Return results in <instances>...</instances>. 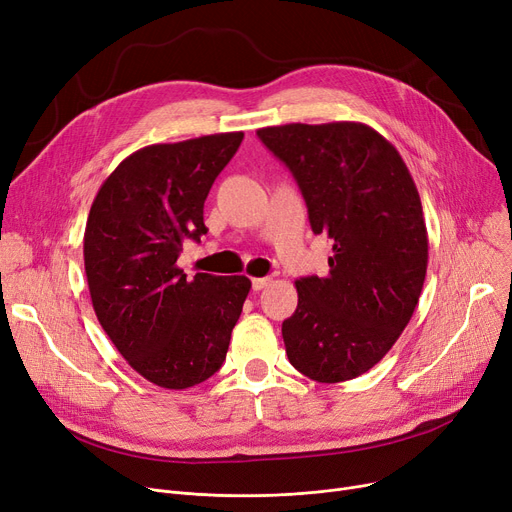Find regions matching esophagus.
Listing matches in <instances>:
<instances>
[{
	"mask_svg": "<svg viewBox=\"0 0 512 512\" xmlns=\"http://www.w3.org/2000/svg\"><path fill=\"white\" fill-rule=\"evenodd\" d=\"M272 284V278H253V290H263Z\"/></svg>",
	"mask_w": 512,
	"mask_h": 512,
	"instance_id": "obj_1",
	"label": "esophagus"
}]
</instances>
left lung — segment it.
<instances>
[{"mask_svg":"<svg viewBox=\"0 0 512 512\" xmlns=\"http://www.w3.org/2000/svg\"><path fill=\"white\" fill-rule=\"evenodd\" d=\"M257 137L297 180L315 234L332 238L326 276L299 278L282 324L288 361L321 384L382 361L419 303L427 230L400 153L361 122L284 124Z\"/></svg>","mask_w":512,"mask_h":512,"instance_id":"obj_1","label":"left lung"}]
</instances>
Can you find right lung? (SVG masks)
<instances>
[{"label": "right lung", "mask_w": 512, "mask_h": 512, "mask_svg": "<svg viewBox=\"0 0 512 512\" xmlns=\"http://www.w3.org/2000/svg\"><path fill=\"white\" fill-rule=\"evenodd\" d=\"M242 132L149 145L107 176L85 228V272L95 315L118 353L168 390L205 382L226 359L251 280L178 267L186 240L207 228L209 188Z\"/></svg>", "instance_id": "add662e5"}]
</instances>
